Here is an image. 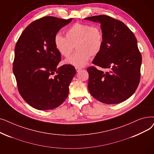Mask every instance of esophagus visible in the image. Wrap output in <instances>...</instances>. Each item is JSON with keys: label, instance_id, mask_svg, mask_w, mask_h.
<instances>
[{"label": "esophagus", "instance_id": "esophagus-1", "mask_svg": "<svg viewBox=\"0 0 154 154\" xmlns=\"http://www.w3.org/2000/svg\"><path fill=\"white\" fill-rule=\"evenodd\" d=\"M75 69H76V71H77V72H79L80 70H82V69L80 68V67H75Z\"/></svg>", "mask_w": 154, "mask_h": 154}]
</instances>
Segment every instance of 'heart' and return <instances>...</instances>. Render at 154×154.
I'll return each mask as SVG.
<instances>
[{
  "instance_id": "1",
  "label": "heart",
  "mask_w": 154,
  "mask_h": 154,
  "mask_svg": "<svg viewBox=\"0 0 154 154\" xmlns=\"http://www.w3.org/2000/svg\"><path fill=\"white\" fill-rule=\"evenodd\" d=\"M54 42L58 51L65 57L70 56L75 46L77 51L66 60V63L82 67L88 63L90 56L94 57L101 52L104 36L99 26L76 23L66 31V36L57 34Z\"/></svg>"
}]
</instances>
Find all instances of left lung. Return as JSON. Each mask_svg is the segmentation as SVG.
<instances>
[{
  "label": "left lung",
  "mask_w": 154,
  "mask_h": 154,
  "mask_svg": "<svg viewBox=\"0 0 154 154\" xmlns=\"http://www.w3.org/2000/svg\"><path fill=\"white\" fill-rule=\"evenodd\" d=\"M85 19L101 24L103 32V48L92 63L104 72L90 66L88 89L97 101L105 104H118L131 96L140 79L142 55L133 32L122 21L108 16L99 15Z\"/></svg>",
  "instance_id": "8db88e82"
}]
</instances>
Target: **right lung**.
Returning a JSON list of instances; mask_svg holds the SVG:
<instances>
[{
	"mask_svg": "<svg viewBox=\"0 0 154 154\" xmlns=\"http://www.w3.org/2000/svg\"><path fill=\"white\" fill-rule=\"evenodd\" d=\"M72 20L53 16L37 19L26 28L16 43L12 70L18 91L35 109L56 108L68 97L76 70L70 64L57 68L61 54L54 39L59 30Z\"/></svg>",
	"mask_w": 154,
	"mask_h": 154,
	"instance_id": "right-lung-1",
	"label": "right lung"
}]
</instances>
